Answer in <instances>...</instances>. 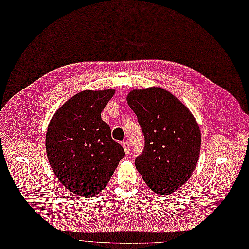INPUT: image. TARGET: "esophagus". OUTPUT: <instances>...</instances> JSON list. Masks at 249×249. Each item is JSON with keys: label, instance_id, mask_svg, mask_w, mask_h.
<instances>
[{"label": "esophagus", "instance_id": "esophagus-1", "mask_svg": "<svg viewBox=\"0 0 249 249\" xmlns=\"http://www.w3.org/2000/svg\"><path fill=\"white\" fill-rule=\"evenodd\" d=\"M123 147H124V151H125V154L128 156L129 155V152H130V147H129V143L127 142H123Z\"/></svg>", "mask_w": 249, "mask_h": 249}]
</instances>
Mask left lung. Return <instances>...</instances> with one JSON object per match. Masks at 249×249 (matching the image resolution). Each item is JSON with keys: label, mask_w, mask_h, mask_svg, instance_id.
Masks as SVG:
<instances>
[{"label": "left lung", "mask_w": 249, "mask_h": 249, "mask_svg": "<svg viewBox=\"0 0 249 249\" xmlns=\"http://www.w3.org/2000/svg\"><path fill=\"white\" fill-rule=\"evenodd\" d=\"M127 104L137 114L144 147L136 166L148 187L171 195L195 170L200 151L199 126L188 108L160 88L131 90Z\"/></svg>", "instance_id": "1"}]
</instances>
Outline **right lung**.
Returning a JSON list of instances; mask_svg holds the SVG:
<instances>
[{
  "instance_id": "1",
  "label": "right lung",
  "mask_w": 249,
  "mask_h": 249,
  "mask_svg": "<svg viewBox=\"0 0 249 249\" xmlns=\"http://www.w3.org/2000/svg\"><path fill=\"white\" fill-rule=\"evenodd\" d=\"M113 89L84 90L74 94L53 114L46 150L53 174L75 195L92 197L105 188L124 157L111 139L101 113Z\"/></svg>"
}]
</instances>
